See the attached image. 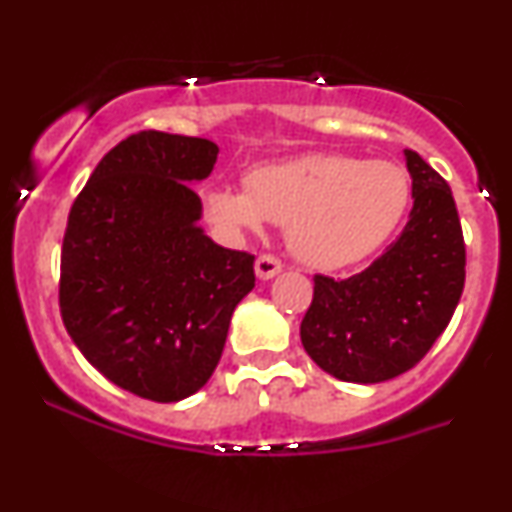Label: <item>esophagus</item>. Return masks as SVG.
Returning a JSON list of instances; mask_svg holds the SVG:
<instances>
[{"instance_id":"esophagus-1","label":"esophagus","mask_w":512,"mask_h":512,"mask_svg":"<svg viewBox=\"0 0 512 512\" xmlns=\"http://www.w3.org/2000/svg\"><path fill=\"white\" fill-rule=\"evenodd\" d=\"M281 267H284V264H281L279 257L267 255V252L257 257V262H255V272L260 279H274V276L281 272Z\"/></svg>"}]
</instances>
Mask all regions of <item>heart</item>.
<instances>
[{"instance_id":"b5f03b06","label":"heart","mask_w":512,"mask_h":512,"mask_svg":"<svg viewBox=\"0 0 512 512\" xmlns=\"http://www.w3.org/2000/svg\"><path fill=\"white\" fill-rule=\"evenodd\" d=\"M209 219L233 233L286 226L293 255L317 269L366 260L395 236L411 204L407 170L392 161L346 154H308L260 166L245 190L211 187Z\"/></svg>"}]
</instances>
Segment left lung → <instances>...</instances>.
<instances>
[{"mask_svg":"<svg viewBox=\"0 0 512 512\" xmlns=\"http://www.w3.org/2000/svg\"><path fill=\"white\" fill-rule=\"evenodd\" d=\"M409 221L368 269L349 279L315 274L301 342L325 373L344 383H383L407 373L448 327L464 289V238L455 199L416 151Z\"/></svg>","mask_w":512,"mask_h":512,"instance_id":"8db88e82","label":"left lung"}]
</instances>
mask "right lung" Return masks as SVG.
<instances>
[{
  "label": "right lung",
  "instance_id": "1",
  "mask_svg": "<svg viewBox=\"0 0 512 512\" xmlns=\"http://www.w3.org/2000/svg\"><path fill=\"white\" fill-rule=\"evenodd\" d=\"M219 146L182 134H129L74 199L62 243L60 313L110 383L151 402L195 395L219 366L236 305L255 286V255L197 226L190 182Z\"/></svg>",
  "mask_w": 512,
  "mask_h": 512
}]
</instances>
